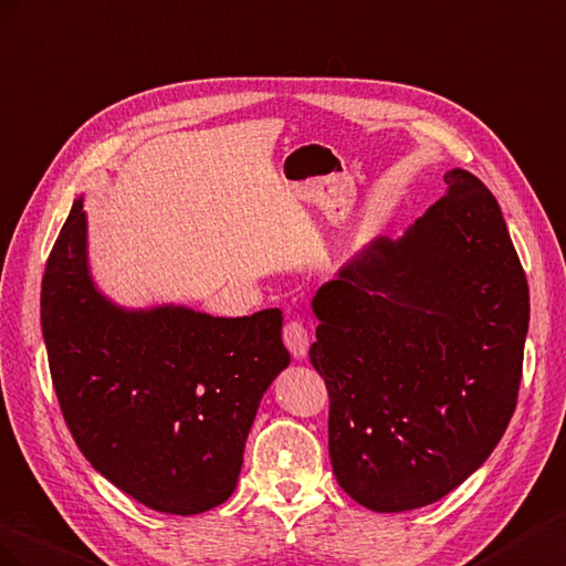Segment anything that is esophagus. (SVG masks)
I'll return each mask as SVG.
<instances>
[{
  "label": "esophagus",
  "mask_w": 566,
  "mask_h": 566,
  "mask_svg": "<svg viewBox=\"0 0 566 566\" xmlns=\"http://www.w3.org/2000/svg\"><path fill=\"white\" fill-rule=\"evenodd\" d=\"M282 338H284V346L289 348V353H292L296 360L305 358V353H308V329H305L301 322H296V319L286 322L282 329Z\"/></svg>",
  "instance_id": "1"
}]
</instances>
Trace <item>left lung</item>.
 Segmentation results:
<instances>
[{"label": "left lung", "mask_w": 566, "mask_h": 566, "mask_svg": "<svg viewBox=\"0 0 566 566\" xmlns=\"http://www.w3.org/2000/svg\"><path fill=\"white\" fill-rule=\"evenodd\" d=\"M398 239L322 284L311 363L329 391V458L355 503H436L489 460L522 381L528 284L489 187L462 168Z\"/></svg>", "instance_id": "8db88e82"}]
</instances>
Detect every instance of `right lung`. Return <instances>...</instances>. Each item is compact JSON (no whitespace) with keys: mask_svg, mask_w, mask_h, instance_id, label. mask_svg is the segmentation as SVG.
Here are the masks:
<instances>
[{"mask_svg":"<svg viewBox=\"0 0 566 566\" xmlns=\"http://www.w3.org/2000/svg\"><path fill=\"white\" fill-rule=\"evenodd\" d=\"M40 308L63 419L94 470L156 512L224 503L258 406L292 360L282 311L213 317L111 301L92 277L83 197L46 261Z\"/></svg>","mask_w":566,"mask_h":566,"instance_id":"add662e5","label":"right lung"}]
</instances>
